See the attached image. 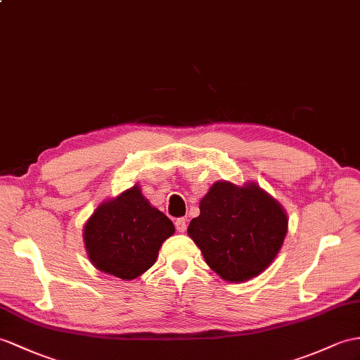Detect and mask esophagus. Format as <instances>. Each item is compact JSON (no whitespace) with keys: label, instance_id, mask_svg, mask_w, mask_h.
I'll use <instances>...</instances> for the list:
<instances>
[{"label":"esophagus","instance_id":"1","mask_svg":"<svg viewBox=\"0 0 360 360\" xmlns=\"http://www.w3.org/2000/svg\"><path fill=\"white\" fill-rule=\"evenodd\" d=\"M175 227H177V231L179 232H185L186 231V227H188V221H186V218H177V220H175Z\"/></svg>","mask_w":360,"mask_h":360}]
</instances>
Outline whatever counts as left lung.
<instances>
[{
	"instance_id": "1",
	"label": "left lung",
	"mask_w": 360,
	"mask_h": 360,
	"mask_svg": "<svg viewBox=\"0 0 360 360\" xmlns=\"http://www.w3.org/2000/svg\"><path fill=\"white\" fill-rule=\"evenodd\" d=\"M287 215L259 186L217 181L200 201L188 233L207 266L226 281H248L266 270L281 249Z\"/></svg>"
}]
</instances>
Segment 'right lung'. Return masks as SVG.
Wrapping results in <instances>:
<instances>
[{"label":"right lung","instance_id":"right-lung-1","mask_svg":"<svg viewBox=\"0 0 360 360\" xmlns=\"http://www.w3.org/2000/svg\"><path fill=\"white\" fill-rule=\"evenodd\" d=\"M174 224L153 207L139 186L105 201L86 221L85 248L96 269L120 279H134L150 269Z\"/></svg>","mask_w":360,"mask_h":360}]
</instances>
